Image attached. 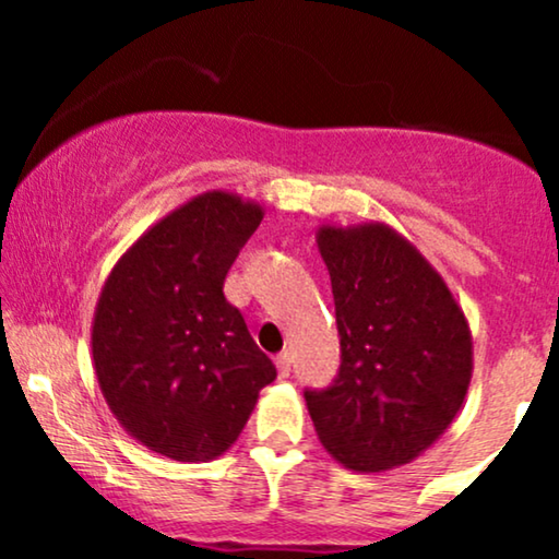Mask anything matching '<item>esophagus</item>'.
Listing matches in <instances>:
<instances>
[{
    "instance_id": "obj_1",
    "label": "esophagus",
    "mask_w": 559,
    "mask_h": 559,
    "mask_svg": "<svg viewBox=\"0 0 559 559\" xmlns=\"http://www.w3.org/2000/svg\"><path fill=\"white\" fill-rule=\"evenodd\" d=\"M275 368H278L281 378H288V373H292V355H288V352H281V355L275 357Z\"/></svg>"
}]
</instances>
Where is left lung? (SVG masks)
Here are the masks:
<instances>
[{"instance_id": "left-lung-1", "label": "left lung", "mask_w": 559, "mask_h": 559, "mask_svg": "<svg viewBox=\"0 0 559 559\" xmlns=\"http://www.w3.org/2000/svg\"><path fill=\"white\" fill-rule=\"evenodd\" d=\"M331 275L342 368L305 391L320 444L355 473L413 463L452 426L473 378L467 318L439 271L386 223L316 234Z\"/></svg>"}]
</instances>
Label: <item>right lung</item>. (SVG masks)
I'll return each instance as SVG.
<instances>
[{
  "label": "right lung",
  "mask_w": 559,
  "mask_h": 559,
  "mask_svg": "<svg viewBox=\"0 0 559 559\" xmlns=\"http://www.w3.org/2000/svg\"><path fill=\"white\" fill-rule=\"evenodd\" d=\"M265 210L204 191L120 254L96 299L92 360L128 436L178 463H207L247 426L275 378L223 281Z\"/></svg>",
  "instance_id": "1"
}]
</instances>
